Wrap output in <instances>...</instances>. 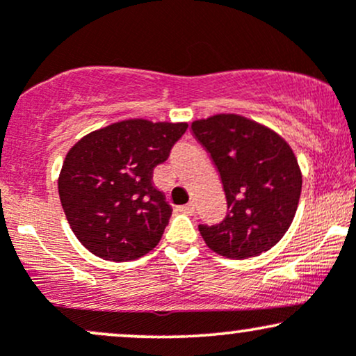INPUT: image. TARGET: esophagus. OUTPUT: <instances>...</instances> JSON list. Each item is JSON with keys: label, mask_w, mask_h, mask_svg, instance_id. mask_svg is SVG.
Listing matches in <instances>:
<instances>
[{"label": "esophagus", "mask_w": 356, "mask_h": 356, "mask_svg": "<svg viewBox=\"0 0 356 356\" xmlns=\"http://www.w3.org/2000/svg\"><path fill=\"white\" fill-rule=\"evenodd\" d=\"M179 211L184 212V214H194V204L189 202L186 204V206H181L179 207Z\"/></svg>", "instance_id": "esophagus-1"}]
</instances>
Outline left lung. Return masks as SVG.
<instances>
[{
	"label": "left lung",
	"instance_id": "1",
	"mask_svg": "<svg viewBox=\"0 0 356 356\" xmlns=\"http://www.w3.org/2000/svg\"><path fill=\"white\" fill-rule=\"evenodd\" d=\"M191 129L218 167L227 201L219 224H199L206 244L229 259L269 251L300 202L303 179L291 147L268 127L232 113L195 120Z\"/></svg>",
	"mask_w": 356,
	"mask_h": 356
}]
</instances>
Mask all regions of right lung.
Here are the masks:
<instances>
[{"label": "right lung", "instance_id": "add662e5", "mask_svg": "<svg viewBox=\"0 0 356 356\" xmlns=\"http://www.w3.org/2000/svg\"><path fill=\"white\" fill-rule=\"evenodd\" d=\"M187 124L125 120L88 134L65 157L61 207L92 254L134 261L157 246L172 216L154 169L169 159Z\"/></svg>", "mask_w": 356, "mask_h": 356}]
</instances>
